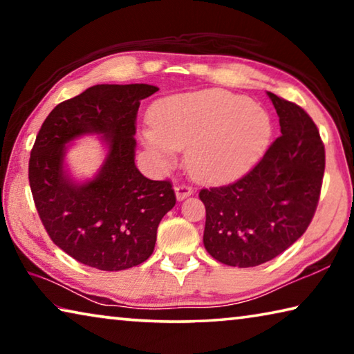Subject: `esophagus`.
Masks as SVG:
<instances>
[{
  "label": "esophagus",
  "mask_w": 354,
  "mask_h": 354,
  "mask_svg": "<svg viewBox=\"0 0 354 354\" xmlns=\"http://www.w3.org/2000/svg\"><path fill=\"white\" fill-rule=\"evenodd\" d=\"M175 194H176V200L183 201L187 198V196L194 194V190H192V187H189V185H185V184H178V185H175Z\"/></svg>",
  "instance_id": "esophagus-1"
}]
</instances>
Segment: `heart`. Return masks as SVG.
<instances>
[{
	"instance_id": "b5f03b06",
	"label": "heart",
	"mask_w": 354,
	"mask_h": 354,
	"mask_svg": "<svg viewBox=\"0 0 354 354\" xmlns=\"http://www.w3.org/2000/svg\"><path fill=\"white\" fill-rule=\"evenodd\" d=\"M147 147L165 164L189 148V169L207 183L236 181L262 158L272 139V118L241 95L211 91L173 95L149 113Z\"/></svg>"
}]
</instances>
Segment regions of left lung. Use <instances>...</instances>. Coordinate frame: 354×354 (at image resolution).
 Masks as SVG:
<instances>
[{"label": "left lung", "mask_w": 354, "mask_h": 354, "mask_svg": "<svg viewBox=\"0 0 354 354\" xmlns=\"http://www.w3.org/2000/svg\"><path fill=\"white\" fill-rule=\"evenodd\" d=\"M281 136L253 170L223 187L203 189V243L214 259L256 267L295 243L313 220L325 171L319 129L295 103L267 92Z\"/></svg>", "instance_id": "obj_1"}]
</instances>
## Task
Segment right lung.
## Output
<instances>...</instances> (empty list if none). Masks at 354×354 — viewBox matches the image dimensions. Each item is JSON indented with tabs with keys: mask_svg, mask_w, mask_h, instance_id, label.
I'll return each instance as SVG.
<instances>
[{
	"mask_svg": "<svg viewBox=\"0 0 354 354\" xmlns=\"http://www.w3.org/2000/svg\"><path fill=\"white\" fill-rule=\"evenodd\" d=\"M149 84H98L57 104L41 124L29 158V185L48 236L84 266L127 270L151 256L156 232L176 196L169 181L137 170L136 117ZM98 135L106 158L91 180L69 175L71 141Z\"/></svg>",
	"mask_w": 354,
	"mask_h": 354,
	"instance_id": "right-lung-1",
	"label": "right lung"
}]
</instances>
